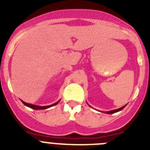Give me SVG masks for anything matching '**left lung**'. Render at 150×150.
Listing matches in <instances>:
<instances>
[{"label":"left lung","instance_id":"8db88e82","mask_svg":"<svg viewBox=\"0 0 150 150\" xmlns=\"http://www.w3.org/2000/svg\"><path fill=\"white\" fill-rule=\"evenodd\" d=\"M125 106H126V105H125V106H122V107L119 108V109H115V110H112V111L106 112V113H107V114H113V113H115V112H119V111H121V110H122V109H123L125 107Z\"/></svg>","mask_w":150,"mask_h":150}]
</instances>
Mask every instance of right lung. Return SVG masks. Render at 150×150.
<instances>
[{
  "mask_svg": "<svg viewBox=\"0 0 150 150\" xmlns=\"http://www.w3.org/2000/svg\"><path fill=\"white\" fill-rule=\"evenodd\" d=\"M59 101L57 103H55L54 104H52V105H50V106H37V105H33V104H30V103H27L24 102V101H23L22 100V102H23V103L24 104L25 106H28V107H30V108H32V109H47V108H50L51 107V106H55V105H57L58 103H59Z\"/></svg>",
  "mask_w": 150,
  "mask_h": 150,
  "instance_id": "right-lung-1",
  "label": "right lung"
}]
</instances>
